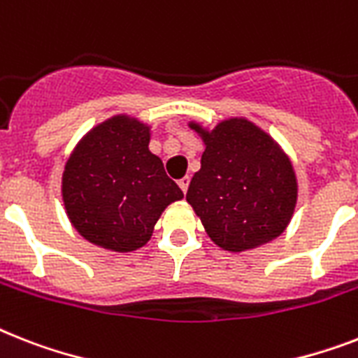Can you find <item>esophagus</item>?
I'll return each instance as SVG.
<instances>
[{
  "instance_id": "obj_1",
  "label": "esophagus",
  "mask_w": 358,
  "mask_h": 358,
  "mask_svg": "<svg viewBox=\"0 0 358 358\" xmlns=\"http://www.w3.org/2000/svg\"><path fill=\"white\" fill-rule=\"evenodd\" d=\"M178 185L180 189L184 191V193H187V187H189V176H184V178L178 180Z\"/></svg>"
}]
</instances>
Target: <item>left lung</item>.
I'll list each match as a JSON object with an SVG mask.
<instances>
[{"label":"left lung","instance_id":"left-lung-1","mask_svg":"<svg viewBox=\"0 0 358 358\" xmlns=\"http://www.w3.org/2000/svg\"><path fill=\"white\" fill-rule=\"evenodd\" d=\"M202 134L206 150L185 199L215 245L243 252L268 243L289 224L298 196L283 150L246 119H229Z\"/></svg>","mask_w":358,"mask_h":358}]
</instances>
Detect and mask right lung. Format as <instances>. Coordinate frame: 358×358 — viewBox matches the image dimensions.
Wrapping results in <instances>:
<instances>
[{
    "label": "right lung",
    "instance_id": "right-lung-1",
    "mask_svg": "<svg viewBox=\"0 0 358 358\" xmlns=\"http://www.w3.org/2000/svg\"><path fill=\"white\" fill-rule=\"evenodd\" d=\"M149 127L127 115L104 121L78 143L62 176L64 206L84 239L132 252L150 239L171 202L184 199L149 150Z\"/></svg>",
    "mask_w": 358,
    "mask_h": 358
}]
</instances>
